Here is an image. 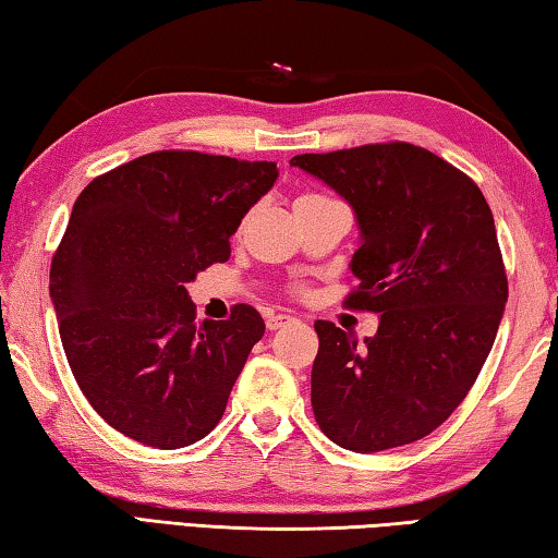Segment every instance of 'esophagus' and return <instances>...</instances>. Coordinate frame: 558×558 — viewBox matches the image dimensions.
Returning a JSON list of instances; mask_svg holds the SVG:
<instances>
[{
    "instance_id": "esophagus-1",
    "label": "esophagus",
    "mask_w": 558,
    "mask_h": 558,
    "mask_svg": "<svg viewBox=\"0 0 558 558\" xmlns=\"http://www.w3.org/2000/svg\"><path fill=\"white\" fill-rule=\"evenodd\" d=\"M290 322H295V317H290V314H270V317L266 319V327H268V331H278L282 327H288Z\"/></svg>"
}]
</instances>
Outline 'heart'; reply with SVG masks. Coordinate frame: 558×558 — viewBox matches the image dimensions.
<instances>
[{
    "mask_svg": "<svg viewBox=\"0 0 558 558\" xmlns=\"http://www.w3.org/2000/svg\"><path fill=\"white\" fill-rule=\"evenodd\" d=\"M317 199H322V197H319V195H300V197L295 199V207L307 205V202H317Z\"/></svg>",
    "mask_w": 558,
    "mask_h": 558,
    "instance_id": "obj_1",
    "label": "heart"
}]
</instances>
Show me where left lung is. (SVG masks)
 <instances>
[{
    "instance_id": "left-lung-1",
    "label": "left lung",
    "mask_w": 558,
    "mask_h": 558,
    "mask_svg": "<svg viewBox=\"0 0 558 558\" xmlns=\"http://www.w3.org/2000/svg\"><path fill=\"white\" fill-rule=\"evenodd\" d=\"M349 202L361 246L353 310L380 314L363 341L314 322L317 424L339 447L376 453L447 422L498 333L505 276L493 211L478 185L412 144H373L290 160Z\"/></svg>"
}]
</instances>
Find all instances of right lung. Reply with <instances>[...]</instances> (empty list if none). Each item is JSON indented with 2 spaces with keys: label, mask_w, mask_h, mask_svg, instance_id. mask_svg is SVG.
I'll list each match as a JSON object with an SVG mask.
<instances>
[{
  "label": "right lung",
  "mask_w": 558,
  "mask_h": 558,
  "mask_svg": "<svg viewBox=\"0 0 558 558\" xmlns=\"http://www.w3.org/2000/svg\"><path fill=\"white\" fill-rule=\"evenodd\" d=\"M276 163L156 150L95 178L50 263L70 371L109 427L182 449L217 427L266 324L251 305L195 322L185 286L229 258Z\"/></svg>",
  "instance_id": "1"
}]
</instances>
